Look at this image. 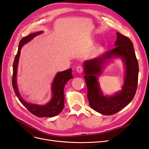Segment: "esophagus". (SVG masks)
<instances>
[{
	"label": "esophagus",
	"mask_w": 149,
	"mask_h": 149,
	"mask_svg": "<svg viewBox=\"0 0 149 149\" xmlns=\"http://www.w3.org/2000/svg\"><path fill=\"white\" fill-rule=\"evenodd\" d=\"M83 71V67L82 66L79 65L76 67V71H77L78 73H81Z\"/></svg>",
	"instance_id": "obj_1"
}]
</instances>
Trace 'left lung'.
<instances>
[{
  "mask_svg": "<svg viewBox=\"0 0 149 149\" xmlns=\"http://www.w3.org/2000/svg\"><path fill=\"white\" fill-rule=\"evenodd\" d=\"M115 47L101 56L84 63V78L88 88L89 106L102 114L110 116L120 111L130 102L136 94L139 75V64L133 43L128 37L117 33ZM123 58L126 65L125 81L123 90L112 97H104L97 82V76L100 73L105 60L112 56Z\"/></svg>",
  "mask_w": 149,
  "mask_h": 149,
  "instance_id": "1",
  "label": "left lung"
}]
</instances>
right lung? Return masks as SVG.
I'll use <instances>...</instances> for the list:
<instances>
[{"instance_id": "obj_1", "label": "right lung", "mask_w": 149, "mask_h": 149, "mask_svg": "<svg viewBox=\"0 0 149 149\" xmlns=\"http://www.w3.org/2000/svg\"><path fill=\"white\" fill-rule=\"evenodd\" d=\"M42 31H38L37 33H31L26 37L22 38L19 45V49L17 55L15 57L14 61L13 63V74H12V86L14 92L18 99L26 109L31 114L38 117V118H50L60 114L64 107V88L66 83L68 80L73 78L71 73L72 70L68 69L65 71L59 72L56 75L52 84V93L53 97L51 101L46 105L40 106L37 104H32L25 102L20 95L19 90L17 88L16 83V76L17 71V65L20 54V49L24 44L29 42L36 36L42 33Z\"/></svg>"}]
</instances>
